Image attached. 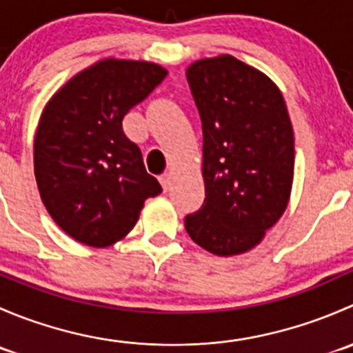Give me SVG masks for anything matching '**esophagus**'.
<instances>
[{"label": "esophagus", "instance_id": "obj_1", "mask_svg": "<svg viewBox=\"0 0 353 353\" xmlns=\"http://www.w3.org/2000/svg\"><path fill=\"white\" fill-rule=\"evenodd\" d=\"M159 181H160V184H162L163 191H167V190H169V188H170V174H169V172L162 174V176L159 177Z\"/></svg>", "mask_w": 353, "mask_h": 353}]
</instances>
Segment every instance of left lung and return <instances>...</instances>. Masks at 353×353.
Returning <instances> with one entry per match:
<instances>
[{
  "instance_id": "left-lung-1",
  "label": "left lung",
  "mask_w": 353,
  "mask_h": 353,
  "mask_svg": "<svg viewBox=\"0 0 353 353\" xmlns=\"http://www.w3.org/2000/svg\"><path fill=\"white\" fill-rule=\"evenodd\" d=\"M203 126L205 201L184 219L191 239L216 256L261 243L287 208L294 130L282 92L234 56L199 59L186 71Z\"/></svg>"
}]
</instances>
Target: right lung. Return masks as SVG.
Returning a JSON list of instances; mask_svg holds the SVG:
<instances>
[{
    "instance_id": "obj_1",
    "label": "right lung",
    "mask_w": 353,
    "mask_h": 353,
    "mask_svg": "<svg viewBox=\"0 0 353 353\" xmlns=\"http://www.w3.org/2000/svg\"><path fill=\"white\" fill-rule=\"evenodd\" d=\"M167 77L155 63L102 59L46 105L34 140L42 203L70 237L92 248L123 239L147 198L162 193L123 119Z\"/></svg>"
}]
</instances>
